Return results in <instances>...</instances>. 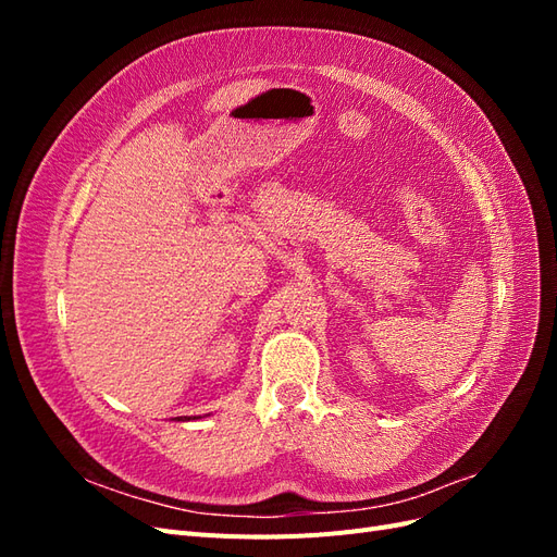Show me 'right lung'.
I'll list each match as a JSON object with an SVG mask.
<instances>
[{"label": "right lung", "instance_id": "1", "mask_svg": "<svg viewBox=\"0 0 557 557\" xmlns=\"http://www.w3.org/2000/svg\"><path fill=\"white\" fill-rule=\"evenodd\" d=\"M176 420H190V418H185V416H181V418H176Z\"/></svg>", "mask_w": 557, "mask_h": 557}]
</instances>
